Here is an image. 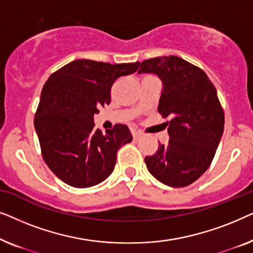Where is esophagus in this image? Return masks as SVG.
<instances>
[{"label":"esophagus","instance_id":"34e87169","mask_svg":"<svg viewBox=\"0 0 253 253\" xmlns=\"http://www.w3.org/2000/svg\"><path fill=\"white\" fill-rule=\"evenodd\" d=\"M132 136L134 139H139V138L143 137V133L140 131H132Z\"/></svg>","mask_w":253,"mask_h":253}]
</instances>
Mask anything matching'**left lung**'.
Masks as SVG:
<instances>
[{
  "instance_id": "1",
  "label": "left lung",
  "mask_w": 253,
  "mask_h": 253,
  "mask_svg": "<svg viewBox=\"0 0 253 253\" xmlns=\"http://www.w3.org/2000/svg\"><path fill=\"white\" fill-rule=\"evenodd\" d=\"M138 74L160 78L158 112L169 117V141L145 158L148 171L168 186L190 185L209 169L223 133L216 89L202 69L172 55L139 62Z\"/></svg>"
}]
</instances>
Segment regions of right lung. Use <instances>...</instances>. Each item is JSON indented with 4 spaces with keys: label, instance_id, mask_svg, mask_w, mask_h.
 <instances>
[{
    "label": "right lung",
    "instance_id": "right-lung-1",
    "mask_svg": "<svg viewBox=\"0 0 253 253\" xmlns=\"http://www.w3.org/2000/svg\"><path fill=\"white\" fill-rule=\"evenodd\" d=\"M138 67L139 62L76 60L48 78L34 127L44 162L68 185L89 188L105 181L115 168L117 151L132 140L124 124L102 133L94 127L93 117L100 107L110 103L114 83Z\"/></svg>",
    "mask_w": 253,
    "mask_h": 253
}]
</instances>
